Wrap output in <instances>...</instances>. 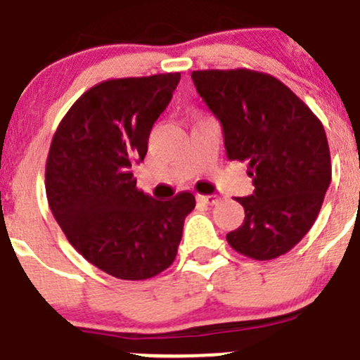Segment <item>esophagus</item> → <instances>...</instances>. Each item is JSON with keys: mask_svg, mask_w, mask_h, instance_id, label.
<instances>
[{"mask_svg": "<svg viewBox=\"0 0 360 360\" xmlns=\"http://www.w3.org/2000/svg\"><path fill=\"white\" fill-rule=\"evenodd\" d=\"M198 200L207 203V205H216L217 202H219V197L217 195H198Z\"/></svg>", "mask_w": 360, "mask_h": 360, "instance_id": "1", "label": "esophagus"}]
</instances>
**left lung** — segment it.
<instances>
[{"mask_svg":"<svg viewBox=\"0 0 360 360\" xmlns=\"http://www.w3.org/2000/svg\"><path fill=\"white\" fill-rule=\"evenodd\" d=\"M197 92L223 127L230 160L249 162L254 193L238 197L242 226L226 235L237 252L257 261L291 250L311 228L331 183V155L321 120L266 72L203 69Z\"/></svg>","mask_w":360,"mask_h":360,"instance_id":"left-lung-1","label":"left lung"}]
</instances>
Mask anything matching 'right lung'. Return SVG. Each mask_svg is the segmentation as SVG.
I'll return each instance as SVG.
<instances>
[{"instance_id":"add662e5","label":"right lung","mask_w":360,"mask_h":360,"mask_svg":"<svg viewBox=\"0 0 360 360\" xmlns=\"http://www.w3.org/2000/svg\"><path fill=\"white\" fill-rule=\"evenodd\" d=\"M181 72L106 79L86 90L53 134L45 169L50 210L89 263L122 281H144L174 263L195 197L157 200L137 188L153 123Z\"/></svg>"}]
</instances>
